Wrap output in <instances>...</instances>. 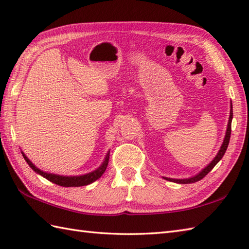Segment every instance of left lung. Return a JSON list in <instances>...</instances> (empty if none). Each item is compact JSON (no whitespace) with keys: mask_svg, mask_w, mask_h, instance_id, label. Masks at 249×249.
Returning <instances> with one entry per match:
<instances>
[{"mask_svg":"<svg viewBox=\"0 0 249 249\" xmlns=\"http://www.w3.org/2000/svg\"><path fill=\"white\" fill-rule=\"evenodd\" d=\"M232 116H233V112H232V104H231V110H230V116H229V122H228V127H227V131H226V136H225V139L223 144H221V147L219 152L217 153V155L214 158V160L210 162V165L206 166L202 171L199 172L197 176H195L193 178H165L168 181H171L174 183H178V184H189V183H195V182H198L200 181L201 178H203L206 174H208L212 169L216 166V163H217L223 156L225 155V153L227 151V147H228L229 144V141H230V136H231V122H232Z\"/></svg>","mask_w":249,"mask_h":249,"instance_id":"obj_1","label":"left lung"}]
</instances>
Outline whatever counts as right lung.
<instances>
[{
    "label": "right lung",
    "instance_id": "right-lung-1",
    "mask_svg": "<svg viewBox=\"0 0 249 249\" xmlns=\"http://www.w3.org/2000/svg\"><path fill=\"white\" fill-rule=\"evenodd\" d=\"M21 153H22L23 158L25 160V161L28 162V165L32 169H33L36 173L40 174L41 177H44L45 178L48 179V181L54 183L56 185H60V186H63V187L86 186V185H89V184L95 182L97 178H99L103 176L104 172L106 171V168H107V166H108V162H109V153H108V154L106 155V158H105L104 162L102 163V166L97 168L95 171L89 172L88 174H84V176L64 177V176H57V174H52V173H47V172L41 171L40 169L35 167L33 163H32V161L29 160V158L24 155L23 152H21Z\"/></svg>",
    "mask_w": 249,
    "mask_h": 249
}]
</instances>
